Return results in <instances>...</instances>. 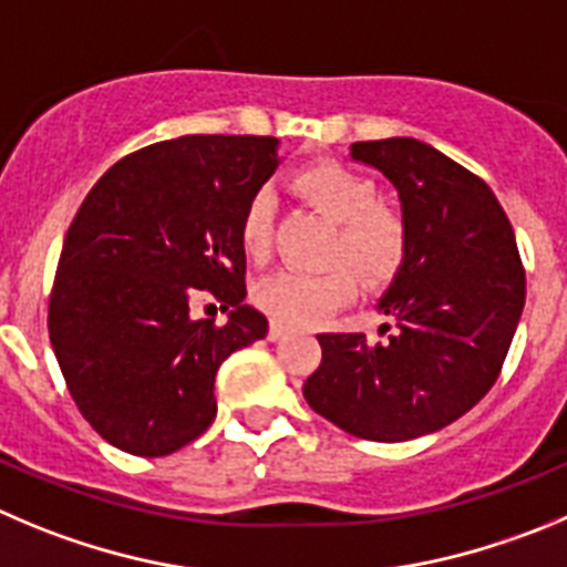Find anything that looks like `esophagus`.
Returning a JSON list of instances; mask_svg holds the SVG:
<instances>
[{
	"mask_svg": "<svg viewBox=\"0 0 567 567\" xmlns=\"http://www.w3.org/2000/svg\"><path fill=\"white\" fill-rule=\"evenodd\" d=\"M285 332H288V324H282V321H279V319H274L271 327H268V338H271V341H279V338H282Z\"/></svg>",
	"mask_w": 567,
	"mask_h": 567,
	"instance_id": "esophagus-1",
	"label": "esophagus"
}]
</instances>
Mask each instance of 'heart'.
<instances>
[{
  "mask_svg": "<svg viewBox=\"0 0 567 567\" xmlns=\"http://www.w3.org/2000/svg\"><path fill=\"white\" fill-rule=\"evenodd\" d=\"M293 187L301 198L341 224L332 240L327 271H282L268 274L254 288V301L268 316L288 324H310L324 319L355 293V274L338 262L349 259L367 285H383L400 271L409 251V229L396 212L380 204V193L372 178L338 162H316L293 176ZM277 195L259 187L246 200L240 218V243L248 257L266 259L274 240Z\"/></svg>",
  "mask_w": 567,
  "mask_h": 567,
  "instance_id": "heart-1",
  "label": "heart"
}]
</instances>
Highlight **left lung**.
<instances>
[{
    "label": "left lung",
    "instance_id": "1",
    "mask_svg": "<svg viewBox=\"0 0 567 567\" xmlns=\"http://www.w3.org/2000/svg\"><path fill=\"white\" fill-rule=\"evenodd\" d=\"M349 156L394 184L409 251L374 305L389 336H319L305 400L352 436L409 442L456 422L498 380L526 274L495 193L442 151L391 136L355 142Z\"/></svg>",
    "mask_w": 567,
    "mask_h": 567
}]
</instances>
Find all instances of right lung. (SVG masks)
<instances>
[{
    "instance_id": "right-lung-1",
    "label": "right lung",
    "mask_w": 567,
    "mask_h": 567,
    "mask_svg": "<svg viewBox=\"0 0 567 567\" xmlns=\"http://www.w3.org/2000/svg\"><path fill=\"white\" fill-rule=\"evenodd\" d=\"M274 136L195 134L156 142L100 178L78 209L50 296V341L89 425L156 458L218 414L215 374L268 319L246 305V200L279 167ZM224 300V328L192 299Z\"/></svg>"
}]
</instances>
